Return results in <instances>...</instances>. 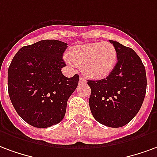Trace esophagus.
Masks as SVG:
<instances>
[{"mask_svg":"<svg viewBox=\"0 0 157 157\" xmlns=\"http://www.w3.org/2000/svg\"><path fill=\"white\" fill-rule=\"evenodd\" d=\"M84 82H85V79H84V78H83L82 77V76H80V78H79V83H84Z\"/></svg>","mask_w":157,"mask_h":157,"instance_id":"obj_1","label":"esophagus"}]
</instances>
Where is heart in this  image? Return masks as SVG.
Here are the masks:
<instances>
[{
    "mask_svg": "<svg viewBox=\"0 0 157 157\" xmlns=\"http://www.w3.org/2000/svg\"><path fill=\"white\" fill-rule=\"evenodd\" d=\"M67 58L89 78H103L115 67L117 52L109 42H91L71 48Z\"/></svg>",
    "mask_w": 157,
    "mask_h": 157,
    "instance_id": "b5f03b06",
    "label": "heart"
}]
</instances>
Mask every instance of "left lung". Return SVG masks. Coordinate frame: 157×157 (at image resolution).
I'll return each mask as SVG.
<instances>
[{
  "instance_id": "left-lung-1",
  "label": "left lung",
  "mask_w": 157,
  "mask_h": 157,
  "mask_svg": "<svg viewBox=\"0 0 157 157\" xmlns=\"http://www.w3.org/2000/svg\"><path fill=\"white\" fill-rule=\"evenodd\" d=\"M118 61L109 76L88 80L90 108L99 123L112 128L127 124L139 112L146 92V68L133 49L109 40Z\"/></svg>"
}]
</instances>
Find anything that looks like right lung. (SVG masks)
I'll use <instances>...</instances> for the list:
<instances>
[{
	"label": "right lung",
	"mask_w": 157,
	"mask_h": 157,
	"mask_svg": "<svg viewBox=\"0 0 157 157\" xmlns=\"http://www.w3.org/2000/svg\"><path fill=\"white\" fill-rule=\"evenodd\" d=\"M67 47L58 40H42L17 52L8 68V94L20 117L36 128L58 124L79 76L67 78L63 55Z\"/></svg>",
	"instance_id": "add662e5"
}]
</instances>
